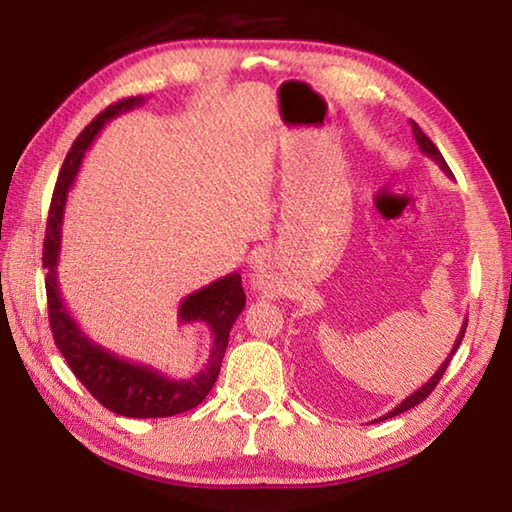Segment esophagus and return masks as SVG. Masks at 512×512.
Masks as SVG:
<instances>
[{
    "label": "esophagus",
    "mask_w": 512,
    "mask_h": 512,
    "mask_svg": "<svg viewBox=\"0 0 512 512\" xmlns=\"http://www.w3.org/2000/svg\"><path fill=\"white\" fill-rule=\"evenodd\" d=\"M250 286H253V290L262 292L264 297H277L279 295V281L277 277L270 273V270H266V266L257 264L253 275H250Z\"/></svg>",
    "instance_id": "obj_1"
}]
</instances>
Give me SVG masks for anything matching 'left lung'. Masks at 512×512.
Listing matches in <instances>:
<instances>
[{
  "instance_id": "left-lung-1",
  "label": "left lung",
  "mask_w": 512,
  "mask_h": 512,
  "mask_svg": "<svg viewBox=\"0 0 512 512\" xmlns=\"http://www.w3.org/2000/svg\"><path fill=\"white\" fill-rule=\"evenodd\" d=\"M411 129H413V138H416V143H418V147H420V151L424 156H429L431 160H436L438 162V167L447 173V176H451L453 178V173H451V169H449V165L447 162H444V158H442V154L438 151V147L431 143V138L422 132V129L418 127V123L416 121H411ZM466 323H469V319H464V323H462V330H460V334H458V339H455V343H453V347H451V352H449V356L444 358V363L438 367V372L433 374L427 383H424L420 389H416L413 391L411 396H407L405 400L400 402V405H396L394 409H391L389 413H385L383 418H378V420H387V418H394V416H398V413H402V411H407V409H411V407H416V405H420V402L427 398L433 389H436V385L440 383V378H442V374L447 372V367H449V363H451V358H453V354L458 352V347H460V343H462V339H464V332H466ZM376 422V420H374Z\"/></svg>"
}]
</instances>
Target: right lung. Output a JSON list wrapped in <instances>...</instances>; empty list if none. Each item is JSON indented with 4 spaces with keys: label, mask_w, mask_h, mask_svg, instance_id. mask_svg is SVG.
<instances>
[{
    "label": "right lung",
    "mask_w": 512,
    "mask_h": 512,
    "mask_svg": "<svg viewBox=\"0 0 512 512\" xmlns=\"http://www.w3.org/2000/svg\"><path fill=\"white\" fill-rule=\"evenodd\" d=\"M143 103V96H132V99L110 105L74 140L70 154L65 156L52 195L46 239H43V268H46L48 317L54 343H57L59 352L68 361L74 376L81 380L85 389L105 409L118 413V416L167 418L198 407L215 385L228 345V334H231L235 319L246 306V295L239 273L217 279L213 284L191 292V295L180 301V323H206L213 334L209 361H206L204 369H200L191 378H169L167 374L158 372L156 367L132 363L123 356L105 350L103 345L94 343L79 328V323L72 319L70 310L65 308L57 279L65 200H68V191L76 173H79L85 151L90 149L105 123H110L114 116H121L123 112L134 110V107Z\"/></svg>",
    "instance_id": "right-lung-1"
}]
</instances>
